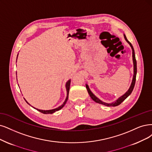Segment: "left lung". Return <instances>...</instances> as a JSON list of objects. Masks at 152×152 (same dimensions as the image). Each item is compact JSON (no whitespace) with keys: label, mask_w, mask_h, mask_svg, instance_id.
<instances>
[{"label":"left lung","mask_w":152,"mask_h":152,"mask_svg":"<svg viewBox=\"0 0 152 152\" xmlns=\"http://www.w3.org/2000/svg\"><path fill=\"white\" fill-rule=\"evenodd\" d=\"M124 38H125V39L126 40V41L129 44V45H130L132 49V58H133V79H132L131 85H130V88H129L128 90L124 94L122 95L121 96L119 97L116 101H114L113 102L108 103H105V102H103V101L99 99L98 97H96V96H95V95L90 90V89H89L88 85H87V84H86V88L87 89V90H88V93L89 94V96H90V97L91 98V99L93 101H94V102H96V103H97L103 104V105H104V106H118L128 96H130V94L132 93V92L133 91V88H134V85H135L136 76H137V61H136V58H135V54H134V49L133 48V46L132 45V44L128 41V39H126V37L125 34H124Z\"/></svg>","instance_id":"obj_1"}]
</instances>
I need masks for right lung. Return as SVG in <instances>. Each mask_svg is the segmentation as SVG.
Listing matches in <instances>:
<instances>
[{
    "mask_svg": "<svg viewBox=\"0 0 152 152\" xmlns=\"http://www.w3.org/2000/svg\"><path fill=\"white\" fill-rule=\"evenodd\" d=\"M17 59H18V57H17ZM70 83H71V80H69L68 81H67L66 82V92H67V96H66V98L65 101H64V103H63V104H62L61 106H59V107L56 108H54V109H53V110H39V109H37V108H34V107H33V106H31L29 103H28L25 99H25L26 102H27V103H28V104H29L30 106H32V107L33 108H34V109L37 110V111L41 112V113H44V114H53V113H54V112H56V111H59V110H61V108H63L64 107V106L66 104V102H67V99H68L69 92V88H70Z\"/></svg>",
    "mask_w": 152,
    "mask_h": 152,
    "instance_id": "obj_1",
    "label": "right lung"
}]
</instances>
